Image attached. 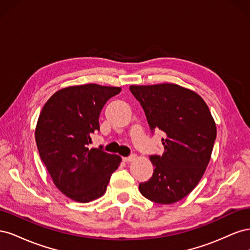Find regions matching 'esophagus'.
Segmentation results:
<instances>
[{"mask_svg": "<svg viewBox=\"0 0 250 250\" xmlns=\"http://www.w3.org/2000/svg\"><path fill=\"white\" fill-rule=\"evenodd\" d=\"M134 158H135V155H134V154H130L129 156L123 157V161H124V162H126V163H129V162L134 161Z\"/></svg>", "mask_w": 250, "mask_h": 250, "instance_id": "1", "label": "esophagus"}]
</instances>
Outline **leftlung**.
Here are the masks:
<instances>
[{
    "label": "left lung",
    "instance_id": "8db88e82",
    "mask_svg": "<svg viewBox=\"0 0 250 250\" xmlns=\"http://www.w3.org/2000/svg\"><path fill=\"white\" fill-rule=\"evenodd\" d=\"M145 111L150 130H161L164 153L153 154L152 177L139 186L147 199L177 202L191 193L206 171L217 135L216 124L202 98L173 83L129 87Z\"/></svg>",
    "mask_w": 250,
    "mask_h": 250
}]
</instances>
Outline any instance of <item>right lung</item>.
I'll list each match as a JSON object with an SVG mask.
<instances>
[{"instance_id": "add662e5", "label": "right lung", "mask_w": 250, "mask_h": 250, "mask_svg": "<svg viewBox=\"0 0 250 250\" xmlns=\"http://www.w3.org/2000/svg\"><path fill=\"white\" fill-rule=\"evenodd\" d=\"M120 87L85 84L58 90L44 104L35 141L53 183L67 197L89 202L106 191L121 157L103 146L89 149L90 135L100 131V112Z\"/></svg>"}]
</instances>
